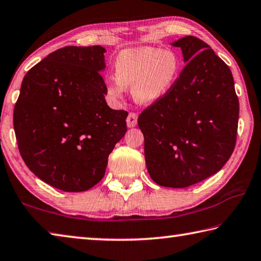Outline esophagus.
I'll list each match as a JSON object with an SVG mask.
<instances>
[{"mask_svg":"<svg viewBox=\"0 0 261 261\" xmlns=\"http://www.w3.org/2000/svg\"><path fill=\"white\" fill-rule=\"evenodd\" d=\"M138 123V114L135 112H130L127 117V126L128 127H135Z\"/></svg>","mask_w":261,"mask_h":261,"instance_id":"obj_1","label":"esophagus"}]
</instances>
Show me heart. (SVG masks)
Instances as JSON below:
<instances>
[{"label": "heart", "instance_id": "heart-1", "mask_svg": "<svg viewBox=\"0 0 261 261\" xmlns=\"http://www.w3.org/2000/svg\"><path fill=\"white\" fill-rule=\"evenodd\" d=\"M180 59L170 50L151 47L125 49L114 62L116 77L107 84V94L119 99L126 87L132 86V95L141 104H152L163 98L180 74Z\"/></svg>", "mask_w": 261, "mask_h": 261}]
</instances>
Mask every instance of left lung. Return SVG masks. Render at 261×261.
I'll use <instances>...</instances> for the list:
<instances>
[{"mask_svg": "<svg viewBox=\"0 0 261 261\" xmlns=\"http://www.w3.org/2000/svg\"><path fill=\"white\" fill-rule=\"evenodd\" d=\"M187 63L172 89L139 116L157 185L186 188L216 174L235 149L240 103L227 64L195 36L173 42Z\"/></svg>", "mask_w": 261, "mask_h": 261, "instance_id": "1", "label": "left lung"}]
</instances>
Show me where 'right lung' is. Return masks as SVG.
<instances>
[{
	"label": "right lung",
	"mask_w": 261,
	"mask_h": 261,
	"mask_svg": "<svg viewBox=\"0 0 261 261\" xmlns=\"http://www.w3.org/2000/svg\"><path fill=\"white\" fill-rule=\"evenodd\" d=\"M100 45L64 47L26 73L13 110V128L26 166L67 193L103 179L109 154L127 132L125 110L107 104Z\"/></svg>",
	"instance_id": "1"
}]
</instances>
